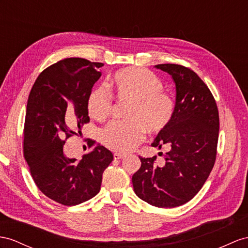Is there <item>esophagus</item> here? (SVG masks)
I'll list each match as a JSON object with an SVG mask.
<instances>
[{"mask_svg": "<svg viewBox=\"0 0 248 248\" xmlns=\"http://www.w3.org/2000/svg\"><path fill=\"white\" fill-rule=\"evenodd\" d=\"M114 159H123V158L124 157V154H122V153H114Z\"/></svg>", "mask_w": 248, "mask_h": 248, "instance_id": "esophagus-1", "label": "esophagus"}]
</instances>
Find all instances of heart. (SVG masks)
<instances>
[{"label":"heart","instance_id":"1","mask_svg":"<svg viewBox=\"0 0 248 248\" xmlns=\"http://www.w3.org/2000/svg\"><path fill=\"white\" fill-rule=\"evenodd\" d=\"M120 103H131L126 113L129 122H114L101 132V142L108 149L126 153L140 144L149 132L160 134L172 123L175 113L173 98L163 91V84L150 70L130 67L119 70L108 85ZM89 115L99 123L109 119L114 99L105 87H96L87 98Z\"/></svg>","mask_w":248,"mask_h":248}]
</instances>
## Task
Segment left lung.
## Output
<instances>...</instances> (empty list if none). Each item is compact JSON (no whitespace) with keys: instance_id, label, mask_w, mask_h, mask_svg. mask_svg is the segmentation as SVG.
Returning <instances> with one entry per match:
<instances>
[{"instance_id":"obj_1","label":"left lung","mask_w":248,"mask_h":248,"mask_svg":"<svg viewBox=\"0 0 248 248\" xmlns=\"http://www.w3.org/2000/svg\"><path fill=\"white\" fill-rule=\"evenodd\" d=\"M156 68L169 73L176 85L172 123L152 143L159 149L167 147L166 164L157 167L156 156H139L141 167L132 182L135 194L149 204L175 207L193 199L212 172L219 112L211 90L193 70L176 63H160Z\"/></svg>"}]
</instances>
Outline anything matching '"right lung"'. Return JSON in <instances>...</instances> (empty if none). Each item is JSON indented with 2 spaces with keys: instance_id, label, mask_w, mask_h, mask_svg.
I'll list each match as a JSON object with an SVG mask.
<instances>
[{
  "instance_id": "1",
  "label": "right lung",
  "mask_w": 248,
  "mask_h": 248,
  "mask_svg": "<svg viewBox=\"0 0 248 248\" xmlns=\"http://www.w3.org/2000/svg\"><path fill=\"white\" fill-rule=\"evenodd\" d=\"M103 62L70 58L49 66L31 89L24 124V158L36 186L62 205L79 204L96 195L113 154L92 139L80 160L63 153L67 139L90 122L87 98L100 78Z\"/></svg>"
}]
</instances>
